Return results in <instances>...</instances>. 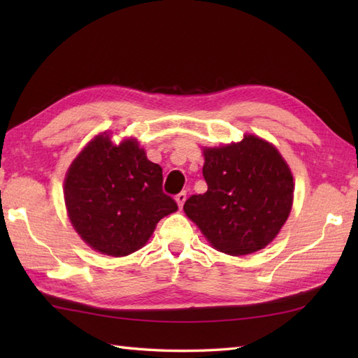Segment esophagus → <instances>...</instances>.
<instances>
[{"mask_svg":"<svg viewBox=\"0 0 358 358\" xmlns=\"http://www.w3.org/2000/svg\"><path fill=\"white\" fill-rule=\"evenodd\" d=\"M175 201H177L180 209L183 208V204H185V201H186V192H180L177 196H175Z\"/></svg>","mask_w":358,"mask_h":358,"instance_id":"esophagus-1","label":"esophagus"}]
</instances>
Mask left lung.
Instances as JSON below:
<instances>
[{"instance_id": "8db88e82", "label": "left lung", "mask_w": 358, "mask_h": 358, "mask_svg": "<svg viewBox=\"0 0 358 358\" xmlns=\"http://www.w3.org/2000/svg\"><path fill=\"white\" fill-rule=\"evenodd\" d=\"M204 194L189 196L186 215L220 252L248 255L266 248L286 223L294 199L287 163L271 143L245 135L203 149Z\"/></svg>"}]
</instances>
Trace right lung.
Wrapping results in <instances>:
<instances>
[{"instance_id": "add662e5", "label": "right lung", "mask_w": 358, "mask_h": 358, "mask_svg": "<svg viewBox=\"0 0 358 358\" xmlns=\"http://www.w3.org/2000/svg\"><path fill=\"white\" fill-rule=\"evenodd\" d=\"M64 201L80 237L98 252L124 257L146 245L157 223L178 209L163 192V171L136 140L118 146L98 135L73 159Z\"/></svg>"}]
</instances>
